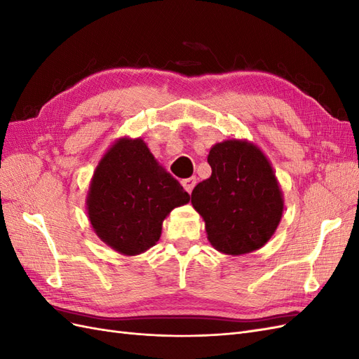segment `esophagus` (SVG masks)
Wrapping results in <instances>:
<instances>
[{
  "label": "esophagus",
  "mask_w": 359,
  "mask_h": 359,
  "mask_svg": "<svg viewBox=\"0 0 359 359\" xmlns=\"http://www.w3.org/2000/svg\"><path fill=\"white\" fill-rule=\"evenodd\" d=\"M181 184H182L184 190H186L187 193H191V191H193V189H194V186H196V178H194V177H191V178H186V180H182V181H181Z\"/></svg>",
  "instance_id": "1"
}]
</instances>
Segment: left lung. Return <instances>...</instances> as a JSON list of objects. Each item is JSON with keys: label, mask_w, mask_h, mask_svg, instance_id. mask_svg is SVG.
<instances>
[{"label": "left lung", "mask_w": 359, "mask_h": 359, "mask_svg": "<svg viewBox=\"0 0 359 359\" xmlns=\"http://www.w3.org/2000/svg\"><path fill=\"white\" fill-rule=\"evenodd\" d=\"M211 177L191 191L211 245L224 255L264 247L283 214V193L273 166L255 144L229 139L208 154Z\"/></svg>", "instance_id": "1"}]
</instances>
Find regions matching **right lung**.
I'll return each instance as SVG.
<instances>
[{
	"label": "right lung",
	"instance_id": "obj_1",
	"mask_svg": "<svg viewBox=\"0 0 359 359\" xmlns=\"http://www.w3.org/2000/svg\"><path fill=\"white\" fill-rule=\"evenodd\" d=\"M190 194L151 154L142 139L121 137L97 165L86 211L100 240L126 256L156 245L161 224Z\"/></svg>",
	"mask_w": 359,
	"mask_h": 359
}]
</instances>
